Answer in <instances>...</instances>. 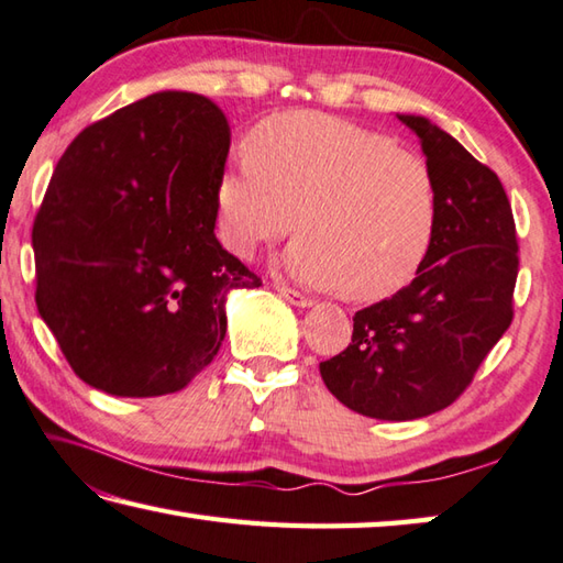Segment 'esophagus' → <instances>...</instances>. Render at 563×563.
<instances>
[{
  "label": "esophagus",
  "mask_w": 563,
  "mask_h": 563,
  "mask_svg": "<svg viewBox=\"0 0 563 563\" xmlns=\"http://www.w3.org/2000/svg\"><path fill=\"white\" fill-rule=\"evenodd\" d=\"M278 292L283 295L285 300H288L290 305H295V308H312V298H308V295H302V292H298V290H292V288H285V285H278Z\"/></svg>",
  "instance_id": "34e87169"
}]
</instances>
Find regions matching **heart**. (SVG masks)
<instances>
[{
  "instance_id": "obj_1",
  "label": "heart",
  "mask_w": 563,
  "mask_h": 563,
  "mask_svg": "<svg viewBox=\"0 0 563 563\" xmlns=\"http://www.w3.org/2000/svg\"><path fill=\"white\" fill-rule=\"evenodd\" d=\"M438 219V181L423 157L320 112L265 120L217 184L219 239L233 255L251 258L295 227L283 268L350 300L406 288L433 249Z\"/></svg>"
}]
</instances>
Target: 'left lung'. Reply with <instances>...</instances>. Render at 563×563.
Here are the masks:
<instances>
[{"mask_svg":"<svg viewBox=\"0 0 563 563\" xmlns=\"http://www.w3.org/2000/svg\"><path fill=\"white\" fill-rule=\"evenodd\" d=\"M411 128L438 181L441 219L416 278L354 314L352 344L320 364L352 411L413 421L451 406L512 322L517 231L503 181L421 115Z\"/></svg>","mask_w":563,"mask_h":563,"instance_id":"obj_1","label":"left lung"}]
</instances>
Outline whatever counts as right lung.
Returning <instances> with one entry per match:
<instances>
[{"instance_id": "right-lung-1", "label": "right lung", "mask_w": 563, "mask_h": 563, "mask_svg": "<svg viewBox=\"0 0 563 563\" xmlns=\"http://www.w3.org/2000/svg\"><path fill=\"white\" fill-rule=\"evenodd\" d=\"M229 145L209 98L165 90L58 159L32 231L36 308L88 386L179 391L217 356L229 292L261 285L213 233Z\"/></svg>"}]
</instances>
